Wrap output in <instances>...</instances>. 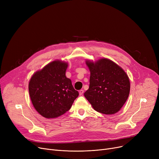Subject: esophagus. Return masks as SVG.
I'll return each instance as SVG.
<instances>
[{
    "instance_id": "1",
    "label": "esophagus",
    "mask_w": 159,
    "mask_h": 159,
    "mask_svg": "<svg viewBox=\"0 0 159 159\" xmlns=\"http://www.w3.org/2000/svg\"><path fill=\"white\" fill-rule=\"evenodd\" d=\"M83 93H84V90L81 89V90L79 91V95H82Z\"/></svg>"
}]
</instances>
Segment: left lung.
<instances>
[{
    "instance_id": "1",
    "label": "left lung",
    "mask_w": 159,
    "mask_h": 159,
    "mask_svg": "<svg viewBox=\"0 0 159 159\" xmlns=\"http://www.w3.org/2000/svg\"><path fill=\"white\" fill-rule=\"evenodd\" d=\"M90 71L89 89L84 97L94 110L106 115L118 112L126 102L130 91L128 75L107 58L86 62Z\"/></svg>"
}]
</instances>
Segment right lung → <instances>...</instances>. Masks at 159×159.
Wrapping results in <instances>:
<instances>
[{"instance_id":"add662e5","label":"right lung","mask_w":159,"mask_h":159,"mask_svg":"<svg viewBox=\"0 0 159 159\" xmlns=\"http://www.w3.org/2000/svg\"><path fill=\"white\" fill-rule=\"evenodd\" d=\"M68 63L55 61L33 75L29 82L31 102L47 119L58 117L70 110L79 92L66 77Z\"/></svg>"}]
</instances>
